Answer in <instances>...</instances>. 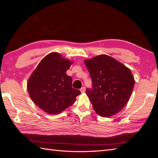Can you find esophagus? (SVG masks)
<instances>
[{"instance_id":"obj_1","label":"esophagus","mask_w":158,"mask_h":158,"mask_svg":"<svg viewBox=\"0 0 158 158\" xmlns=\"http://www.w3.org/2000/svg\"><path fill=\"white\" fill-rule=\"evenodd\" d=\"M85 87H82V88H81V89H80V92H81L84 93V92H85Z\"/></svg>"}]
</instances>
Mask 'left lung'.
<instances>
[{
    "label": "left lung",
    "instance_id": "left-lung-1",
    "mask_svg": "<svg viewBox=\"0 0 158 158\" xmlns=\"http://www.w3.org/2000/svg\"><path fill=\"white\" fill-rule=\"evenodd\" d=\"M92 81L86 94L95 111L110 117L122 110L130 99L135 85L131 70L113 57L101 55L85 60Z\"/></svg>",
    "mask_w": 158,
    "mask_h": 158
}]
</instances>
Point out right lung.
<instances>
[{
  "instance_id": "right-lung-1",
  "label": "right lung",
  "mask_w": 158,
  "mask_h": 158,
  "mask_svg": "<svg viewBox=\"0 0 158 158\" xmlns=\"http://www.w3.org/2000/svg\"><path fill=\"white\" fill-rule=\"evenodd\" d=\"M72 63L58 52H51L41 60L28 80L27 88L31 99L46 113H61L81 94L72 87L73 79L66 74Z\"/></svg>"
}]
</instances>
